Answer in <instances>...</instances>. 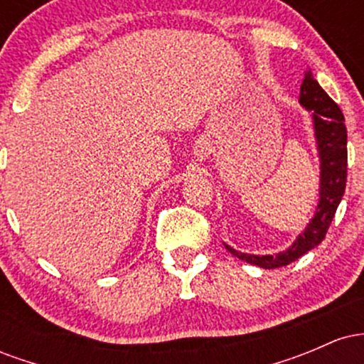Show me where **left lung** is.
Listing matches in <instances>:
<instances>
[{
  "mask_svg": "<svg viewBox=\"0 0 364 364\" xmlns=\"http://www.w3.org/2000/svg\"><path fill=\"white\" fill-rule=\"evenodd\" d=\"M299 104L311 111L313 128H315L316 147L320 156V200L316 212L286 252L275 255H250L236 252L229 245H224L229 253L240 260L258 265L262 269H277L289 265L304 253L323 241L330 223L336 215L348 181V129L344 124V114L328 94L313 78L311 72L304 73V80L299 90Z\"/></svg>",
  "mask_w": 364,
  "mask_h": 364,
  "instance_id": "8db88e82",
  "label": "left lung"
}]
</instances>
